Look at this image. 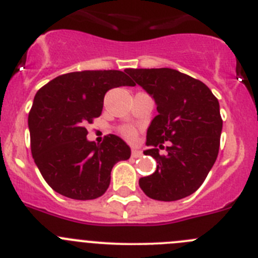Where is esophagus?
<instances>
[{"mask_svg": "<svg viewBox=\"0 0 258 258\" xmlns=\"http://www.w3.org/2000/svg\"><path fill=\"white\" fill-rule=\"evenodd\" d=\"M132 156L134 158H139V156H141V151L137 150V149H132Z\"/></svg>", "mask_w": 258, "mask_h": 258, "instance_id": "1", "label": "esophagus"}]
</instances>
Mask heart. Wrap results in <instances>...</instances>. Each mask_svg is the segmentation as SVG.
Listing matches in <instances>:
<instances>
[{"label":"heart","instance_id":"heart-1","mask_svg":"<svg viewBox=\"0 0 258 258\" xmlns=\"http://www.w3.org/2000/svg\"><path fill=\"white\" fill-rule=\"evenodd\" d=\"M119 132H121L122 136H123L124 139H127V140H130V141L136 140L137 132H136V130L134 128V127L124 126V127H122L121 130H119Z\"/></svg>","mask_w":258,"mask_h":258}]
</instances>
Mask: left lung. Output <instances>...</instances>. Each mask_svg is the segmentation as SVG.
Returning a JSON list of instances; mask_svg holds the SVG:
<instances>
[{
  "mask_svg": "<svg viewBox=\"0 0 258 258\" xmlns=\"http://www.w3.org/2000/svg\"><path fill=\"white\" fill-rule=\"evenodd\" d=\"M127 74L154 98L159 114L146 134L156 170L139 180L146 196L177 201L200 188L219 154L223 119L210 89L173 69H128ZM167 143V154H158Z\"/></svg>",
  "mask_w": 258,
  "mask_h": 258,
  "instance_id": "obj_1",
  "label": "left lung"
}]
</instances>
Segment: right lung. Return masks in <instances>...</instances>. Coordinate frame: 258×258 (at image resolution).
Instances as JSON below:
<instances>
[{
    "label": "right lung",
    "instance_id": "obj_1",
    "mask_svg": "<svg viewBox=\"0 0 258 258\" xmlns=\"http://www.w3.org/2000/svg\"><path fill=\"white\" fill-rule=\"evenodd\" d=\"M134 85L124 72L95 70L61 75L37 91L28 118L31 154L54 191L74 200L104 195L113 165L131 149L115 135L100 145L88 141L85 126L102 114L108 90Z\"/></svg>",
    "mask_w": 258,
    "mask_h": 258
}]
</instances>
